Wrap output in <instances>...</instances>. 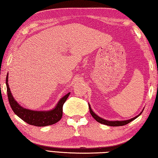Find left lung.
I'll use <instances>...</instances> for the list:
<instances>
[{
    "label": "left lung",
    "instance_id": "obj_1",
    "mask_svg": "<svg viewBox=\"0 0 158 158\" xmlns=\"http://www.w3.org/2000/svg\"><path fill=\"white\" fill-rule=\"evenodd\" d=\"M89 111H90L91 114L92 115V117H93L95 120H96L98 123H100L101 124H105V125H108V126H111V127H119V126H124V125H126V124H129L131 122L133 121V120H135V118H137L141 115V114L142 112L140 113V114H139L138 115L135 116V118H133L131 119H130V120H124V121H108V120H104V119L100 118L99 116H98L96 114H95L94 112H93V111L91 110V108L90 105H89Z\"/></svg>",
    "mask_w": 158,
    "mask_h": 158
}]
</instances>
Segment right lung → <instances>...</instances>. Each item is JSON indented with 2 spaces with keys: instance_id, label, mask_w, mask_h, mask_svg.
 I'll use <instances>...</instances> for the list:
<instances>
[{
  "instance_id": "obj_1",
  "label": "right lung",
  "mask_w": 158,
  "mask_h": 158,
  "mask_svg": "<svg viewBox=\"0 0 158 158\" xmlns=\"http://www.w3.org/2000/svg\"><path fill=\"white\" fill-rule=\"evenodd\" d=\"M8 75V74H7ZM8 76L6 77V85L9 102L15 114H16L23 121L35 127H44L52 125L60 120L62 116V106L69 97L70 93L62 98L55 109L49 111H36L27 109L20 106L11 95L8 85Z\"/></svg>"
}]
</instances>
